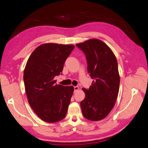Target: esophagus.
<instances>
[{
	"instance_id": "esophagus-1",
	"label": "esophagus",
	"mask_w": 148,
	"mask_h": 148,
	"mask_svg": "<svg viewBox=\"0 0 148 148\" xmlns=\"http://www.w3.org/2000/svg\"><path fill=\"white\" fill-rule=\"evenodd\" d=\"M79 89V87L78 86H75L74 87V90H75V91L76 92V91H77Z\"/></svg>"
}]
</instances>
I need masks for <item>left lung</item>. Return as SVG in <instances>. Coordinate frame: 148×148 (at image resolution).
<instances>
[{
    "instance_id": "obj_1",
    "label": "left lung",
    "mask_w": 148,
    "mask_h": 148,
    "mask_svg": "<svg viewBox=\"0 0 148 148\" xmlns=\"http://www.w3.org/2000/svg\"><path fill=\"white\" fill-rule=\"evenodd\" d=\"M86 57L88 71L94 80L80 103L84 117L91 121L106 118L114 108L118 96L120 75L117 59L101 40L90 39L76 44Z\"/></svg>"
}]
</instances>
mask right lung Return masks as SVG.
I'll return each instance as SVG.
<instances>
[{"mask_svg":"<svg viewBox=\"0 0 148 148\" xmlns=\"http://www.w3.org/2000/svg\"><path fill=\"white\" fill-rule=\"evenodd\" d=\"M74 47L42 44L32 52L26 64L23 79L29 104L44 122L55 123L65 117L74 88L57 84L54 78L62 72L65 61Z\"/></svg>","mask_w":148,"mask_h":148,"instance_id":"right-lung-1","label":"right lung"}]
</instances>
